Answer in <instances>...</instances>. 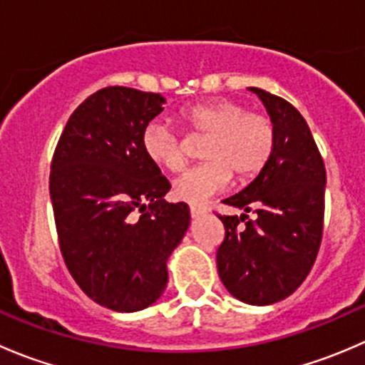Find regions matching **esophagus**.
Instances as JSON below:
<instances>
[{
	"mask_svg": "<svg viewBox=\"0 0 365 365\" xmlns=\"http://www.w3.org/2000/svg\"><path fill=\"white\" fill-rule=\"evenodd\" d=\"M190 215H192V219H200L201 215H205V208H201V206H190Z\"/></svg>",
	"mask_w": 365,
	"mask_h": 365,
	"instance_id": "obj_1",
	"label": "esophagus"
}]
</instances>
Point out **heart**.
<instances>
[{"label": "heart", "mask_w": 365, "mask_h": 365, "mask_svg": "<svg viewBox=\"0 0 365 365\" xmlns=\"http://www.w3.org/2000/svg\"><path fill=\"white\" fill-rule=\"evenodd\" d=\"M180 118L192 134L208 135L203 150L208 162L175 182V196L185 203L203 205L222 192L233 175L238 180L252 178L274 153L275 130L270 118L247 113L240 102H201L182 109ZM141 145L145 155L165 171L178 173L185 165V145L160 121L146 125Z\"/></svg>", "instance_id": "heart-1"}]
</instances>
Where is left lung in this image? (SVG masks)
I'll return each instance as SVG.
<instances>
[{
	"mask_svg": "<svg viewBox=\"0 0 365 365\" xmlns=\"http://www.w3.org/2000/svg\"><path fill=\"white\" fill-rule=\"evenodd\" d=\"M249 90L267 108L275 146L259 175L224 200L245 213L219 215L226 237L217 251V270L235 298L270 305L292 295L314 264L323 235L327 171L304 116L277 95ZM249 211L257 213L256 221L245 220Z\"/></svg>",
	"mask_w": 365,
	"mask_h": 365,
	"instance_id": "left-lung-1",
	"label": "left lung"
}]
</instances>
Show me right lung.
I'll return each mask as SVG.
<instances>
[{
  "label": "right lung",
  "instance_id": "1",
  "mask_svg": "<svg viewBox=\"0 0 365 365\" xmlns=\"http://www.w3.org/2000/svg\"><path fill=\"white\" fill-rule=\"evenodd\" d=\"M164 104L134 88L98 90L68 118L51 164L65 264L91 300L118 312L159 300L165 263L190 224L189 206L164 200L171 185L143 152V132Z\"/></svg>",
  "mask_w": 365,
  "mask_h": 365
}]
</instances>
